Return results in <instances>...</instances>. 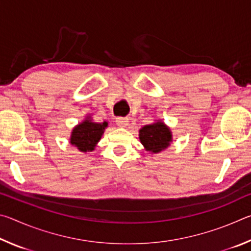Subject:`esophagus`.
Wrapping results in <instances>:
<instances>
[{"mask_svg":"<svg viewBox=\"0 0 251 251\" xmlns=\"http://www.w3.org/2000/svg\"><path fill=\"white\" fill-rule=\"evenodd\" d=\"M116 124H117V126L125 128V127H127V126L129 125V121L127 120V118H117Z\"/></svg>","mask_w":251,"mask_h":251,"instance_id":"1","label":"esophagus"}]
</instances>
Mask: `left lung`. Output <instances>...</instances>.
I'll return each instance as SVG.
<instances>
[{"label": "left lung", "instance_id": "8db88e82", "mask_svg": "<svg viewBox=\"0 0 251 251\" xmlns=\"http://www.w3.org/2000/svg\"><path fill=\"white\" fill-rule=\"evenodd\" d=\"M139 141L146 151L158 154L171 146L173 134L171 128L163 121L158 120L139 129Z\"/></svg>", "mask_w": 251, "mask_h": 251}]
</instances>
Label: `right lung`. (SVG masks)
Wrapping results in <instances>:
<instances>
[{"label": "right lung", "mask_w": 251, "mask_h": 251, "mask_svg": "<svg viewBox=\"0 0 251 251\" xmlns=\"http://www.w3.org/2000/svg\"><path fill=\"white\" fill-rule=\"evenodd\" d=\"M108 123L104 121L96 123L91 115H87L85 120L76 125L71 133L70 144L75 146L79 151H93L103 136Z\"/></svg>", "instance_id": "obj_1"}]
</instances>
